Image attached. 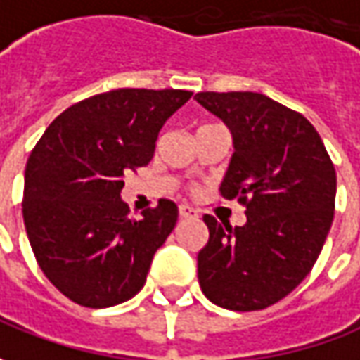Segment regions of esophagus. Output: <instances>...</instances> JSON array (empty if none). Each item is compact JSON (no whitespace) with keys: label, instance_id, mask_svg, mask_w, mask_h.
<instances>
[{"label":"esophagus","instance_id":"1","mask_svg":"<svg viewBox=\"0 0 360 360\" xmlns=\"http://www.w3.org/2000/svg\"><path fill=\"white\" fill-rule=\"evenodd\" d=\"M178 212H180V217H198V212H195L194 207H190V205L186 204L180 205Z\"/></svg>","mask_w":360,"mask_h":360}]
</instances>
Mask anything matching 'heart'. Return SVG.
Segmentation results:
<instances>
[{
  "instance_id": "b5f03b06",
  "label": "heart",
  "mask_w": 360,
  "mask_h": 360,
  "mask_svg": "<svg viewBox=\"0 0 360 360\" xmlns=\"http://www.w3.org/2000/svg\"><path fill=\"white\" fill-rule=\"evenodd\" d=\"M204 127H207V125H204Z\"/></svg>"
}]
</instances>
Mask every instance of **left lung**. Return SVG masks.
Here are the masks:
<instances>
[{
    "label": "left lung",
    "mask_w": 360,
    "mask_h": 360,
    "mask_svg": "<svg viewBox=\"0 0 360 360\" xmlns=\"http://www.w3.org/2000/svg\"><path fill=\"white\" fill-rule=\"evenodd\" d=\"M195 100L231 129L235 153L219 194L247 207L243 227L204 215L200 288L219 308L259 311L314 269L333 221L335 166L308 119L262 94L200 91Z\"/></svg>",
    "instance_id": "1"
}]
</instances>
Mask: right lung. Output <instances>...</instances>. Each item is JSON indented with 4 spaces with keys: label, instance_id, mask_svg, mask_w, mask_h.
Here are the masks:
<instances>
[{
    "label": "right lung",
    "instance_id": "add662e5",
    "mask_svg": "<svg viewBox=\"0 0 360 360\" xmlns=\"http://www.w3.org/2000/svg\"><path fill=\"white\" fill-rule=\"evenodd\" d=\"M186 90L121 88L74 103L52 121L25 168L23 221L54 288L84 308H109L147 282L178 205L162 198L131 217L123 176L147 166L165 121Z\"/></svg>",
    "mask_w": 360,
    "mask_h": 360
}]
</instances>
